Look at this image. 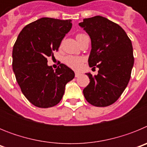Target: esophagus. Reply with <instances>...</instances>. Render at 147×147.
<instances>
[{
    "mask_svg": "<svg viewBox=\"0 0 147 147\" xmlns=\"http://www.w3.org/2000/svg\"><path fill=\"white\" fill-rule=\"evenodd\" d=\"M80 75H81V74H80V73H78V72L75 73V76H76V77H79Z\"/></svg>",
    "mask_w": 147,
    "mask_h": 147,
    "instance_id": "obj_1",
    "label": "esophagus"
}]
</instances>
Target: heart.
<instances>
[{
  "instance_id": "1",
  "label": "heart",
  "mask_w": 147,
  "mask_h": 147,
  "mask_svg": "<svg viewBox=\"0 0 147 147\" xmlns=\"http://www.w3.org/2000/svg\"><path fill=\"white\" fill-rule=\"evenodd\" d=\"M82 34H80L76 35V37H79ZM84 61L83 58L80 57H75V56H67L65 58L64 62L67 66H69L70 67L73 68L74 70L80 69L82 67V62Z\"/></svg>"
}]
</instances>
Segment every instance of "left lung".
<instances>
[{
    "mask_svg": "<svg viewBox=\"0 0 147 147\" xmlns=\"http://www.w3.org/2000/svg\"><path fill=\"white\" fill-rule=\"evenodd\" d=\"M91 40L90 67L98 74L86 73L90 83L83 90L85 99L96 107H107L117 101L129 81L133 64L131 40L119 25L102 16L85 18L79 23Z\"/></svg>",
    "mask_w": 147,
    "mask_h": 147,
    "instance_id": "8db88e82",
    "label": "left lung"
}]
</instances>
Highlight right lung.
<instances>
[{
	"instance_id": "1",
	"label": "right lung",
	"mask_w": 147,
	"mask_h": 147,
	"mask_svg": "<svg viewBox=\"0 0 147 147\" xmlns=\"http://www.w3.org/2000/svg\"><path fill=\"white\" fill-rule=\"evenodd\" d=\"M71 27V20L42 18L26 26L17 38L12 69L22 93L36 107L57 105L66 84L74 78V72L65 65L60 64L54 71L47 64V57L58 50Z\"/></svg>"
}]
</instances>
